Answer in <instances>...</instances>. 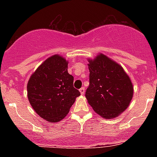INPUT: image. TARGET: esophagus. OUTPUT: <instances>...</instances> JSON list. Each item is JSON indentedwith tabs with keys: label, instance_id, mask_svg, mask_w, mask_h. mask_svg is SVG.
Listing matches in <instances>:
<instances>
[{
	"label": "esophagus",
	"instance_id": "esophagus-1",
	"mask_svg": "<svg viewBox=\"0 0 157 157\" xmlns=\"http://www.w3.org/2000/svg\"><path fill=\"white\" fill-rule=\"evenodd\" d=\"M80 93H81V95L84 94V93H85V88H84V87L80 88Z\"/></svg>",
	"mask_w": 157,
	"mask_h": 157
}]
</instances>
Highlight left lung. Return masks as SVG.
Masks as SVG:
<instances>
[{
	"mask_svg": "<svg viewBox=\"0 0 157 157\" xmlns=\"http://www.w3.org/2000/svg\"><path fill=\"white\" fill-rule=\"evenodd\" d=\"M88 61L90 85L85 96L89 104L102 118H116L133 97L131 79L121 65L103 54Z\"/></svg>",
	"mask_w": 157,
	"mask_h": 157,
	"instance_id": "obj_1",
	"label": "left lung"
}]
</instances>
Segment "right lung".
Here are the masks:
<instances>
[{
  "label": "right lung",
  "instance_id": "obj_1",
  "mask_svg": "<svg viewBox=\"0 0 157 157\" xmlns=\"http://www.w3.org/2000/svg\"><path fill=\"white\" fill-rule=\"evenodd\" d=\"M67 64L62 56L53 55L36 69L28 81L29 103L45 121L63 119L80 95L74 87V77L67 72Z\"/></svg>",
  "mask_w": 157,
  "mask_h": 157
}]
</instances>
